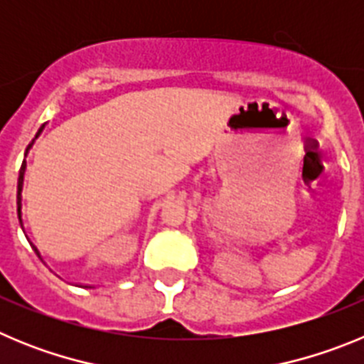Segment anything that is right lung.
Returning <instances> with one entry per match:
<instances>
[{"label":"right lung","instance_id":"right-lung-1","mask_svg":"<svg viewBox=\"0 0 364 364\" xmlns=\"http://www.w3.org/2000/svg\"><path fill=\"white\" fill-rule=\"evenodd\" d=\"M43 129H45V124L41 125L40 129H38V133H36V136L32 138V142L28 144L27 146V149H25V159H27V154H28V151L32 149V146H34V142H36V138L40 136L41 133H43ZM25 171H27V160H23V162H21V169H19V176H18V195H16V205H18V218H19V226H21V230H23V233H25V226H23V213H21V200H23V197H21V191H23V182H25ZM28 242H31V240H28ZM31 246H32V250H34V252H36V255L40 257L41 259V253L38 252V247L34 246V244L31 242ZM43 260V259H41Z\"/></svg>","mask_w":364,"mask_h":364}]
</instances>
